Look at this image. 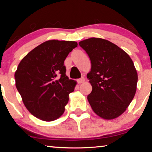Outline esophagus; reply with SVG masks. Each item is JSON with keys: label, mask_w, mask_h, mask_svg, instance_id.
Wrapping results in <instances>:
<instances>
[{"label": "esophagus", "mask_w": 152, "mask_h": 152, "mask_svg": "<svg viewBox=\"0 0 152 152\" xmlns=\"http://www.w3.org/2000/svg\"><path fill=\"white\" fill-rule=\"evenodd\" d=\"M84 81H85V78H84V77H82L81 78H79V79L77 80V82H78V83H79V84L83 83Z\"/></svg>", "instance_id": "1"}]
</instances>
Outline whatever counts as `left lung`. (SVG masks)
<instances>
[{"label":"left lung","instance_id":"left-lung-1","mask_svg":"<svg viewBox=\"0 0 152 152\" xmlns=\"http://www.w3.org/2000/svg\"><path fill=\"white\" fill-rule=\"evenodd\" d=\"M91 61L87 74L92 87L88 101L93 111L104 119L124 113L134 97L137 73L125 51L109 41L92 37L79 42Z\"/></svg>","mask_w":152,"mask_h":152}]
</instances>
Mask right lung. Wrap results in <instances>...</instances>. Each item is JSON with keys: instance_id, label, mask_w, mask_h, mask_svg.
Here are the masks:
<instances>
[{"instance_id": "1", "label": "right lung", "mask_w": 152, "mask_h": 152, "mask_svg": "<svg viewBox=\"0 0 152 152\" xmlns=\"http://www.w3.org/2000/svg\"><path fill=\"white\" fill-rule=\"evenodd\" d=\"M77 46L72 41H47L28 53L17 67V91L27 109L40 120L52 121L64 113L76 82L66 75L64 63Z\"/></svg>"}]
</instances>
